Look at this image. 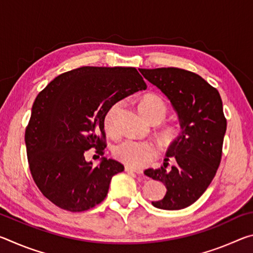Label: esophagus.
<instances>
[{
    "label": "esophagus",
    "mask_w": 253,
    "mask_h": 253,
    "mask_svg": "<svg viewBox=\"0 0 253 253\" xmlns=\"http://www.w3.org/2000/svg\"><path fill=\"white\" fill-rule=\"evenodd\" d=\"M125 170H127V172L136 173V174H138V175L143 174V169H132V168H130V166H126V168H125Z\"/></svg>",
    "instance_id": "obj_1"
}]
</instances>
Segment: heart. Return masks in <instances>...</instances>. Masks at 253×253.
<instances>
[{
	"label": "heart",
	"instance_id": "obj_1",
	"mask_svg": "<svg viewBox=\"0 0 253 253\" xmlns=\"http://www.w3.org/2000/svg\"><path fill=\"white\" fill-rule=\"evenodd\" d=\"M124 106L123 100H117L107 108L102 124L107 134H118V116ZM139 110L149 122L161 123L168 114V105L160 95L146 93L139 101ZM158 138L164 145L176 144L184 135V126L181 122H169L158 128ZM114 156L119 162L130 168H144L157 156V148L148 140L126 139L114 148Z\"/></svg>",
	"mask_w": 253,
	"mask_h": 253
}]
</instances>
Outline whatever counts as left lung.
Listing matches in <instances>:
<instances>
[{
  "instance_id": "8db88e82",
  "label": "left lung",
  "mask_w": 253,
  "mask_h": 253,
  "mask_svg": "<svg viewBox=\"0 0 253 253\" xmlns=\"http://www.w3.org/2000/svg\"><path fill=\"white\" fill-rule=\"evenodd\" d=\"M139 71L168 96L184 126V135L169 146L164 166L144 172L168 188L164 198L152 204L163 210L187 208L207 191L221 163L226 130L221 96L202 77L188 70L169 67ZM170 158L174 165L168 169Z\"/></svg>"
}]
</instances>
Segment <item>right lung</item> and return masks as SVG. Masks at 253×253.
Wrapping results in <instances>:
<instances>
[{"label": "right lung", "instance_id": "right-lung-1", "mask_svg": "<svg viewBox=\"0 0 253 253\" xmlns=\"http://www.w3.org/2000/svg\"><path fill=\"white\" fill-rule=\"evenodd\" d=\"M147 88L131 67H80L63 72L39 92L25 128L29 169L41 193L60 209L83 212L105 200L124 165L84 160L95 148L104 156L102 118L113 102Z\"/></svg>", "mask_w": 253, "mask_h": 253}]
</instances>
